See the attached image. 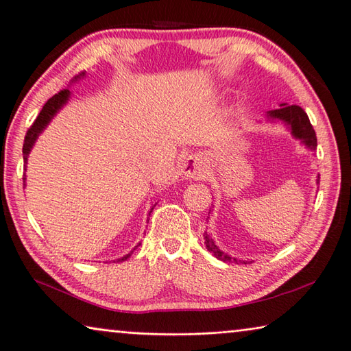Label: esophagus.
<instances>
[{
  "label": "esophagus",
  "mask_w": 351,
  "mask_h": 351,
  "mask_svg": "<svg viewBox=\"0 0 351 351\" xmlns=\"http://www.w3.org/2000/svg\"><path fill=\"white\" fill-rule=\"evenodd\" d=\"M182 173L187 178H199V176H202L204 171H202V167H201V164H199V161L195 160L193 156H189L182 164Z\"/></svg>",
  "instance_id": "34e87169"
}]
</instances>
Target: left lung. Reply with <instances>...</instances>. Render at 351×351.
<instances>
[{"mask_svg":"<svg viewBox=\"0 0 351 351\" xmlns=\"http://www.w3.org/2000/svg\"><path fill=\"white\" fill-rule=\"evenodd\" d=\"M266 119L267 121H281L285 123V126L291 130V134L293 135V138L300 140L304 144L307 149L315 150L317 149V134L311 125V120H308L307 114L304 112L303 108H300L297 105H286V103H281L278 109H272V111L266 112ZM317 182H319V176ZM211 211V210H210ZM210 215V213H208ZM204 239H205V246L210 252H213V256L216 258L222 260V262H234V263H245L243 260H237L234 257H230L228 254H225L223 251L219 250V246L215 243L207 231L204 232Z\"/></svg>","mask_w":351,"mask_h":351,"instance_id":"1","label":"left lung"}]
</instances>
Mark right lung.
<instances>
[{
	"label": "right lung",
	"mask_w": 351,
	"mask_h": 351,
	"mask_svg": "<svg viewBox=\"0 0 351 351\" xmlns=\"http://www.w3.org/2000/svg\"><path fill=\"white\" fill-rule=\"evenodd\" d=\"M84 77H85V71L75 75V77L71 82H77V80L84 79ZM70 97H71L70 89H62L60 93L54 94L51 99H48V101L45 103L44 108L40 109L39 115L36 117V120L33 121V125L30 126V129L27 130L25 138H24V146H23L24 167L27 166V158H29V154L32 152V149L34 146V143H36L38 136L44 132V129L48 126V123H50L54 119V115H56L60 111V109L66 105L68 100H70ZM23 180H24V185H25V175H24ZM152 210H154V207L150 208V213H152ZM150 213H149V216H150ZM135 248H136V246H135ZM134 250L130 251L129 254H126V256H123L121 258H117V262H125V260H128L130 257V254L134 252ZM114 262H115V260H114Z\"/></svg>",
	"instance_id": "right-lung-1"
}]
</instances>
